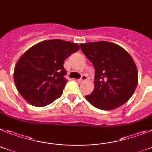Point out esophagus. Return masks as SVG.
<instances>
[{
	"label": "esophagus",
	"instance_id": "34e87169",
	"mask_svg": "<svg viewBox=\"0 0 152 152\" xmlns=\"http://www.w3.org/2000/svg\"><path fill=\"white\" fill-rule=\"evenodd\" d=\"M88 80V76H87L86 75H83V76H81V78L78 80V82H79V83H83V82L86 81V80Z\"/></svg>",
	"mask_w": 152,
	"mask_h": 152
}]
</instances>
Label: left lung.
<instances>
[{"label": "left lung", "instance_id": "left-lung-1", "mask_svg": "<svg viewBox=\"0 0 152 152\" xmlns=\"http://www.w3.org/2000/svg\"><path fill=\"white\" fill-rule=\"evenodd\" d=\"M80 48L95 68V88L86 99L93 106L113 110L127 102L136 89L138 70L122 47L107 41L82 43Z\"/></svg>", "mask_w": 152, "mask_h": 152}]
</instances>
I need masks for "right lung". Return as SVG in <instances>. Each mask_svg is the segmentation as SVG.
I'll return each instance as SVG.
<instances>
[{
    "mask_svg": "<svg viewBox=\"0 0 152 152\" xmlns=\"http://www.w3.org/2000/svg\"><path fill=\"white\" fill-rule=\"evenodd\" d=\"M79 49L77 43L61 39L45 40L33 46L14 68V83L20 94L37 107L60 98L68 81L63 63Z\"/></svg>",
    "mask_w": 152,
    "mask_h": 152,
    "instance_id": "right-lung-1",
    "label": "right lung"
}]
</instances>
